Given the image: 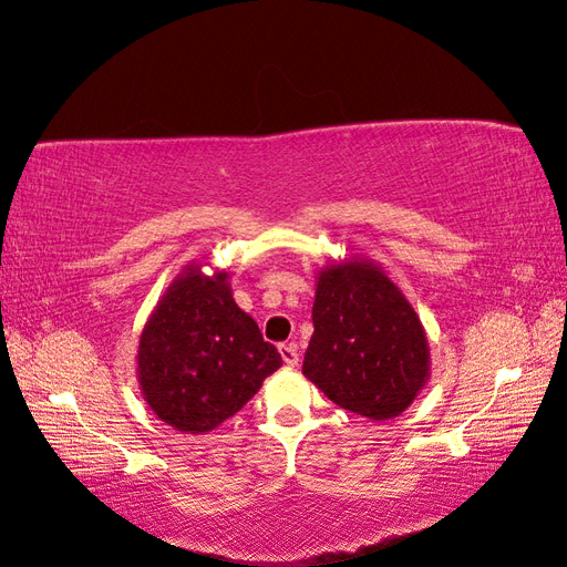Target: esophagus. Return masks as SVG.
Masks as SVG:
<instances>
[{
  "label": "esophagus",
  "mask_w": 567,
  "mask_h": 567,
  "mask_svg": "<svg viewBox=\"0 0 567 567\" xmlns=\"http://www.w3.org/2000/svg\"><path fill=\"white\" fill-rule=\"evenodd\" d=\"M280 357H282V361L287 367H297V361H299V354H297V344H292V342H282L280 347Z\"/></svg>",
  "instance_id": "1"
}]
</instances>
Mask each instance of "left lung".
<instances>
[{
  "label": "left lung",
  "mask_w": 567,
  "mask_h": 567,
  "mask_svg": "<svg viewBox=\"0 0 567 567\" xmlns=\"http://www.w3.org/2000/svg\"><path fill=\"white\" fill-rule=\"evenodd\" d=\"M301 373L359 416H400L431 375L426 330L388 272L367 256L326 266L316 278L313 336Z\"/></svg>",
  "instance_id": "obj_1"
}]
</instances>
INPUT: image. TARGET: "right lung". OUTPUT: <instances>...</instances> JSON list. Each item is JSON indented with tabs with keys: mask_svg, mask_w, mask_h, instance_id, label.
I'll use <instances>...</instances> for the list:
<instances>
[{
	"mask_svg": "<svg viewBox=\"0 0 567 567\" xmlns=\"http://www.w3.org/2000/svg\"><path fill=\"white\" fill-rule=\"evenodd\" d=\"M229 275L186 266L145 321L136 373L157 419L182 433H208L235 416L282 357L237 307Z\"/></svg>",
	"mask_w": 567,
	"mask_h": 567,
	"instance_id": "1",
	"label": "right lung"
}]
</instances>
